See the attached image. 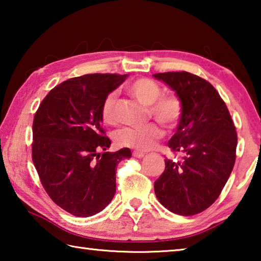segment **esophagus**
Returning a JSON list of instances; mask_svg holds the SVG:
<instances>
[{"mask_svg":"<svg viewBox=\"0 0 261 261\" xmlns=\"http://www.w3.org/2000/svg\"><path fill=\"white\" fill-rule=\"evenodd\" d=\"M132 155H134L135 158L141 159V158L145 156V153H144V152H139V151H135L134 153H132Z\"/></svg>","mask_w":261,"mask_h":261,"instance_id":"esophagus-1","label":"esophagus"}]
</instances>
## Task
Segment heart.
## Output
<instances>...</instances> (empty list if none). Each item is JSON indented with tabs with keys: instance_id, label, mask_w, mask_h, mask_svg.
Segmentation results:
<instances>
[{
	"instance_id": "1",
	"label": "heart",
	"mask_w": 261,
	"mask_h": 261,
	"mask_svg": "<svg viewBox=\"0 0 261 261\" xmlns=\"http://www.w3.org/2000/svg\"><path fill=\"white\" fill-rule=\"evenodd\" d=\"M127 91L139 102L147 106L148 114L160 124L166 127H173L177 124L182 115V101L175 94H162L160 84L149 78H139L127 85ZM115 103L116 93L112 92L106 96L101 107V116L107 124L116 122ZM161 136L160 127L151 123L143 127H123L115 135V141L118 146L147 151L154 146Z\"/></svg>"
}]
</instances>
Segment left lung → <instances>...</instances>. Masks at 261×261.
<instances>
[{
	"label": "left lung",
	"instance_id": "left-lung-1",
	"mask_svg": "<svg viewBox=\"0 0 261 261\" xmlns=\"http://www.w3.org/2000/svg\"><path fill=\"white\" fill-rule=\"evenodd\" d=\"M182 101V115L168 141L178 160L166 159L154 182L158 200L175 214L200 213L218 199L236 159L237 135L218 91L205 79L187 71L153 74Z\"/></svg>",
	"mask_w": 261,
	"mask_h": 261
}]
</instances>
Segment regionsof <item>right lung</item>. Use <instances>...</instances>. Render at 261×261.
Masks as SVG:
<instances>
[{
    "mask_svg": "<svg viewBox=\"0 0 261 261\" xmlns=\"http://www.w3.org/2000/svg\"><path fill=\"white\" fill-rule=\"evenodd\" d=\"M126 77L90 73L68 79L53 88L35 113V169L51 200L74 216L106 208L116 192V167L131 158L126 147L106 152L112 143L101 126L105 98Z\"/></svg>",
    "mask_w": 261,
    "mask_h": 261,
    "instance_id": "obj_1",
    "label": "right lung"
}]
</instances>
